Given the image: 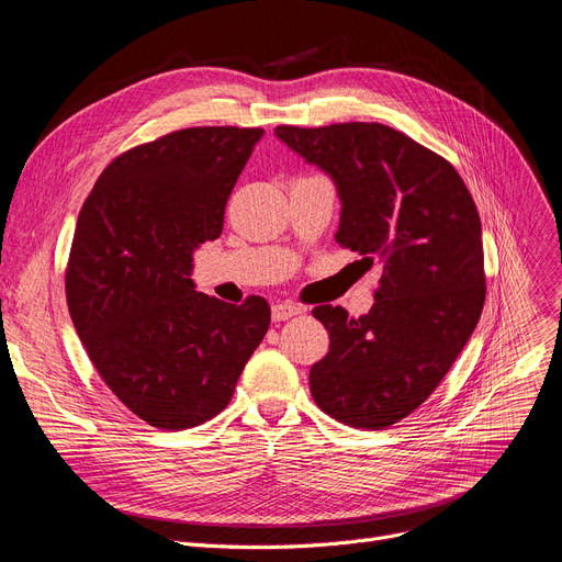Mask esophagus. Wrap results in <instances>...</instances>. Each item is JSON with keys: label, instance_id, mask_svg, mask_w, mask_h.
Wrapping results in <instances>:
<instances>
[{"label": "esophagus", "instance_id": "34e87169", "mask_svg": "<svg viewBox=\"0 0 562 562\" xmlns=\"http://www.w3.org/2000/svg\"><path fill=\"white\" fill-rule=\"evenodd\" d=\"M303 312L301 305H293V303H276L273 305V321H289L291 316H299Z\"/></svg>", "mask_w": 562, "mask_h": 562}]
</instances>
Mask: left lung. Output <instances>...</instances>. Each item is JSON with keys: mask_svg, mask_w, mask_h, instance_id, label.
<instances>
[{"mask_svg": "<svg viewBox=\"0 0 562 562\" xmlns=\"http://www.w3.org/2000/svg\"><path fill=\"white\" fill-rule=\"evenodd\" d=\"M276 136L335 182V239L382 276L369 314H312L330 350L310 369L316 405L352 428L382 430L415 412L447 375L485 303L483 232L458 170L428 147L380 123Z\"/></svg>", "mask_w": 562, "mask_h": 562, "instance_id": "1", "label": "left lung"}]
</instances>
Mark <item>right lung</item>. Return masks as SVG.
<instances>
[{
  "mask_svg": "<svg viewBox=\"0 0 562 562\" xmlns=\"http://www.w3.org/2000/svg\"><path fill=\"white\" fill-rule=\"evenodd\" d=\"M263 130L191 127L115 157L86 198L66 271L77 335L106 387L155 428L216 417L261 344L271 307L195 291L193 252Z\"/></svg>",
  "mask_w": 562,
  "mask_h": 562,
  "instance_id": "obj_1",
  "label": "right lung"
}]
</instances>
